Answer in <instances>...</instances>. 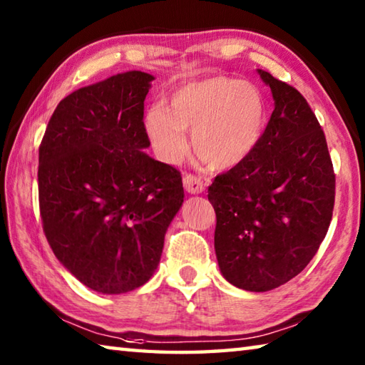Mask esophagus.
Returning <instances> with one entry per match:
<instances>
[{"mask_svg":"<svg viewBox=\"0 0 365 365\" xmlns=\"http://www.w3.org/2000/svg\"><path fill=\"white\" fill-rule=\"evenodd\" d=\"M183 187L191 195H200V193H202V191H205V182H202L200 177L187 174L183 177Z\"/></svg>","mask_w":365,"mask_h":365,"instance_id":"1","label":"esophagus"}]
</instances>
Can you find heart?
<instances>
[{"label": "heart", "instance_id": "obj_1", "mask_svg": "<svg viewBox=\"0 0 365 365\" xmlns=\"http://www.w3.org/2000/svg\"><path fill=\"white\" fill-rule=\"evenodd\" d=\"M265 125V103L255 85L225 76L188 82L174 91L168 108H151L143 127L158 158L178 164L195 151L215 169L242 164L256 150Z\"/></svg>", "mask_w": 365, "mask_h": 365}]
</instances>
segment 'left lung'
Wrapping results in <instances>:
<instances>
[{
    "instance_id": "1",
    "label": "left lung",
    "mask_w": 365,
    "mask_h": 365,
    "mask_svg": "<svg viewBox=\"0 0 365 365\" xmlns=\"http://www.w3.org/2000/svg\"><path fill=\"white\" fill-rule=\"evenodd\" d=\"M274 113L251 156L217 175L207 200L227 282L269 292L302 272L329 232L335 174L324 130L298 90L257 69Z\"/></svg>"
}]
</instances>
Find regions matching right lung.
Here are the masks:
<instances>
[{
  "label": "right lung",
  "instance_id": "1",
  "mask_svg": "<svg viewBox=\"0 0 365 365\" xmlns=\"http://www.w3.org/2000/svg\"><path fill=\"white\" fill-rule=\"evenodd\" d=\"M153 80L128 71L76 90L54 109L40 145L43 232L58 261L103 294L151 279L183 202L180 172L145 153Z\"/></svg>",
  "mask_w": 365,
  "mask_h": 365
}]
</instances>
